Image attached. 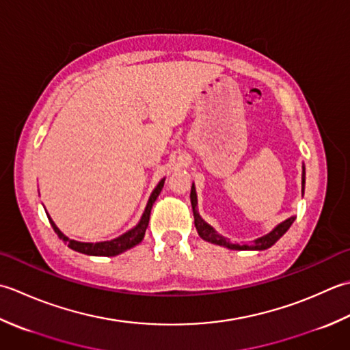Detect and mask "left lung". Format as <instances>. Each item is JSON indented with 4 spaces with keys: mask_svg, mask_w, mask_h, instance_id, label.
Listing matches in <instances>:
<instances>
[{
    "mask_svg": "<svg viewBox=\"0 0 350 350\" xmlns=\"http://www.w3.org/2000/svg\"><path fill=\"white\" fill-rule=\"evenodd\" d=\"M304 190H305V166H302V196H304ZM190 201H191V208H193L195 226H196V231L199 234V237H201L205 241H208V243L232 249V251H265V249H269L270 246H273L285 232L288 231V228L291 226V224H293L295 219H296L295 216H291L288 219H285L284 222L278 224L270 232L261 235V237H258V239L252 240L251 243L237 245V243H232L230 239L224 237L222 234H219L215 230V228L206 224L205 220L201 216H199V213H198V195H196L195 183L191 184Z\"/></svg>",
    "mask_w": 350,
    "mask_h": 350,
    "instance_id": "obj_1",
    "label": "left lung"
}]
</instances>
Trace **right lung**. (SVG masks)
<instances>
[{"instance_id": "1", "label": "right lung", "mask_w": 350, "mask_h": 350, "mask_svg": "<svg viewBox=\"0 0 350 350\" xmlns=\"http://www.w3.org/2000/svg\"><path fill=\"white\" fill-rule=\"evenodd\" d=\"M165 180L166 178H163L160 180V183L157 184V187L154 189V191L151 193L148 199V204L145 206V211L144 215H142L139 224L135 225L131 230H128L126 232H124L122 235H119V237L113 239V240H107V241H98V243H85V241H77L66 237L65 234H63L57 225L54 224V220L49 217V215L46 213V216L49 219V224H51L53 230L55 231V234L59 235V237L65 241V243L70 247L74 249V251L80 252V254H85V255H94V256H115L122 254L128 249L134 247L135 245H139L142 240L145 237V232H146V228L149 224V216H151V208L155 202V199L159 198L160 191L163 189V185H165Z\"/></svg>"}]
</instances>
